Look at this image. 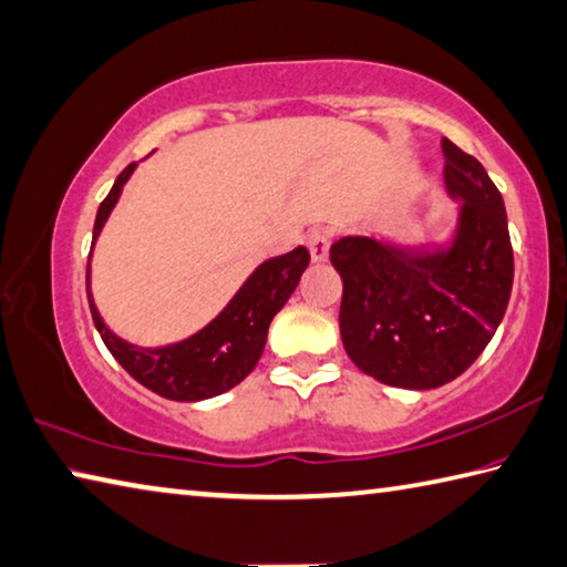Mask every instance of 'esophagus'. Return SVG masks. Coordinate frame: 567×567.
<instances>
[{
	"label": "esophagus",
	"instance_id": "esophagus-1",
	"mask_svg": "<svg viewBox=\"0 0 567 567\" xmlns=\"http://www.w3.org/2000/svg\"><path fill=\"white\" fill-rule=\"evenodd\" d=\"M329 245H332V235L324 228H315L310 235H307V248H310V255L315 262H324L329 255Z\"/></svg>",
	"mask_w": 567,
	"mask_h": 567
}]
</instances>
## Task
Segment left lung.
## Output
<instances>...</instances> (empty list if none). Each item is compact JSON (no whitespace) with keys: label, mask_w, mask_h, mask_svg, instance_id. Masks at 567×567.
I'll return each mask as SVG.
<instances>
[{"label":"left lung","mask_w":567,"mask_h":567,"mask_svg":"<svg viewBox=\"0 0 567 567\" xmlns=\"http://www.w3.org/2000/svg\"><path fill=\"white\" fill-rule=\"evenodd\" d=\"M444 181L463 200L446 250L411 255L377 238H342L329 260L342 275L339 332L377 382L436 389L476 362L511 300L506 205L481 163L441 138Z\"/></svg>","instance_id":"1"}]
</instances>
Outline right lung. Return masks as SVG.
<instances>
[{
    "label": "right lung",
    "mask_w": 567,
    "mask_h": 567,
    "mask_svg": "<svg viewBox=\"0 0 567 567\" xmlns=\"http://www.w3.org/2000/svg\"><path fill=\"white\" fill-rule=\"evenodd\" d=\"M136 171V163H128L121 171V176L113 183L111 193L99 205L96 223H94V243L101 228L109 218V213L116 205L123 190V183ZM91 243V245H94ZM310 265V252L307 248H295L292 252L272 257L262 262L248 277V282L240 287V292L233 297L230 305L213 319L208 327H203L198 334L183 339L178 344L143 349L136 344L123 342L101 319L94 300L89 290V272L86 265V295L94 324L101 339L109 347V352L116 357V362L126 372L151 391H156L163 399L173 401H200L218 396L223 391L238 386L248 377L257 359L262 357L267 342V329H270L272 317L282 310L285 302L290 300L297 282Z\"/></svg>",
    "instance_id": "add662e5"
}]
</instances>
